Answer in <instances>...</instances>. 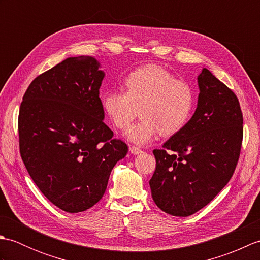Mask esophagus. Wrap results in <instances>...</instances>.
Wrapping results in <instances>:
<instances>
[{
  "label": "esophagus",
  "mask_w": 260,
  "mask_h": 260,
  "mask_svg": "<svg viewBox=\"0 0 260 260\" xmlns=\"http://www.w3.org/2000/svg\"><path fill=\"white\" fill-rule=\"evenodd\" d=\"M129 151L132 154H134V155H137V154H141L142 153V150L140 147H136V146H132L129 148Z\"/></svg>",
  "instance_id": "34e87169"
}]
</instances>
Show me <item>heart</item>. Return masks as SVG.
<instances>
[{
    "label": "heart",
    "instance_id": "b5f03b06",
    "mask_svg": "<svg viewBox=\"0 0 260 260\" xmlns=\"http://www.w3.org/2000/svg\"><path fill=\"white\" fill-rule=\"evenodd\" d=\"M124 91L109 89L102 95L105 114L119 129H126L140 114L139 123L126 132L127 140L146 144L161 134L176 135L192 116L196 93L186 81L156 64L137 68L125 77Z\"/></svg>",
    "mask_w": 260,
    "mask_h": 260
}]
</instances>
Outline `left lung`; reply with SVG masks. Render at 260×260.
<instances>
[{"mask_svg":"<svg viewBox=\"0 0 260 260\" xmlns=\"http://www.w3.org/2000/svg\"><path fill=\"white\" fill-rule=\"evenodd\" d=\"M198 105L180 133L154 150L156 168L150 186L156 206L187 217L206 207L227 185L238 163L244 127L235 92L203 68Z\"/></svg>","mask_w":260,"mask_h":260,"instance_id":"1","label":"left lung"}]
</instances>
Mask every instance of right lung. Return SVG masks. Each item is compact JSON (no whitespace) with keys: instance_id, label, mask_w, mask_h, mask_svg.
<instances>
[{"instance_id":"obj_1","label":"right lung","mask_w":260,"mask_h":260,"mask_svg":"<svg viewBox=\"0 0 260 260\" xmlns=\"http://www.w3.org/2000/svg\"><path fill=\"white\" fill-rule=\"evenodd\" d=\"M99 68L92 57L67 58L31 82L20 106L22 161L48 200L69 213L101 200L128 151L104 123Z\"/></svg>"}]
</instances>
